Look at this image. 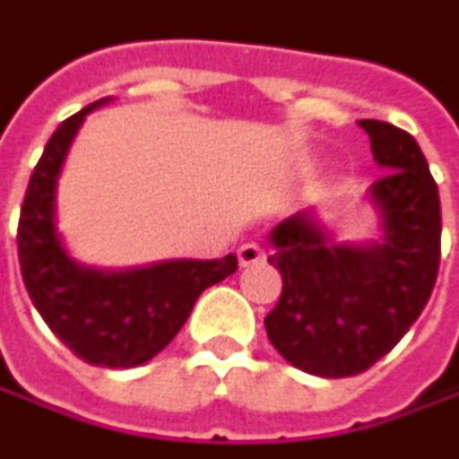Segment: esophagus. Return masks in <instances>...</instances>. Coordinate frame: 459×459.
I'll return each mask as SVG.
<instances>
[{"instance_id": "esophagus-1", "label": "esophagus", "mask_w": 459, "mask_h": 459, "mask_svg": "<svg viewBox=\"0 0 459 459\" xmlns=\"http://www.w3.org/2000/svg\"><path fill=\"white\" fill-rule=\"evenodd\" d=\"M238 261L240 266H254V264H261L264 261V248L258 243H243L238 248Z\"/></svg>"}]
</instances>
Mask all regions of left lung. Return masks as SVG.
Instances as JSON below:
<instances>
[{"label": "left lung", "instance_id": "obj_1", "mask_svg": "<svg viewBox=\"0 0 459 459\" xmlns=\"http://www.w3.org/2000/svg\"><path fill=\"white\" fill-rule=\"evenodd\" d=\"M359 126L388 171L368 190L380 238L335 243L315 211L269 232L282 293L264 319L266 335L293 368L319 377L370 370L420 316L438 274L441 203L420 144L385 121Z\"/></svg>", "mask_w": 459, "mask_h": 459}]
</instances>
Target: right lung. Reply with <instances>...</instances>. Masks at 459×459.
<instances>
[{"label": "right lung", "instance_id": "obj_1", "mask_svg": "<svg viewBox=\"0 0 459 459\" xmlns=\"http://www.w3.org/2000/svg\"><path fill=\"white\" fill-rule=\"evenodd\" d=\"M108 100L86 105L49 137L21 208L18 258L36 312L76 357L97 368H137L174 341L198 296L230 277L238 256L174 258L121 272L68 256L55 221L57 177L79 126Z\"/></svg>", "mask_w": 459, "mask_h": 459}]
</instances>
